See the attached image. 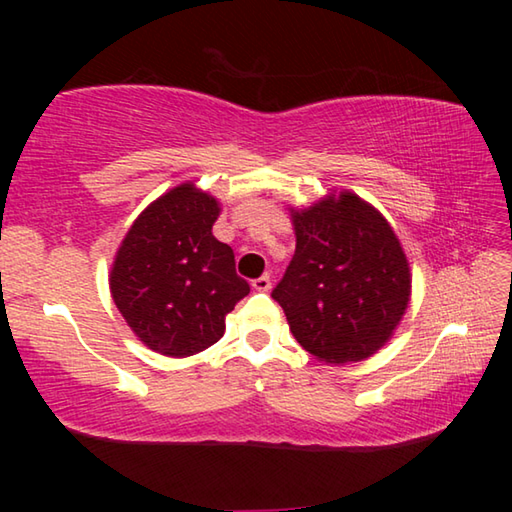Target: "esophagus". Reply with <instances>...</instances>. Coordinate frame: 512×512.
<instances>
[{
  "label": "esophagus",
  "instance_id": "obj_1",
  "mask_svg": "<svg viewBox=\"0 0 512 512\" xmlns=\"http://www.w3.org/2000/svg\"><path fill=\"white\" fill-rule=\"evenodd\" d=\"M253 289L266 293L268 289H271V275H262V277H257V280H253Z\"/></svg>",
  "mask_w": 512,
  "mask_h": 512
}]
</instances>
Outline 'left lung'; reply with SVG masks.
<instances>
[{
    "label": "left lung",
    "mask_w": 512,
    "mask_h": 512,
    "mask_svg": "<svg viewBox=\"0 0 512 512\" xmlns=\"http://www.w3.org/2000/svg\"><path fill=\"white\" fill-rule=\"evenodd\" d=\"M291 223L296 255L273 289L291 334L325 363L372 357L411 300V266L391 223L348 189L291 207Z\"/></svg>",
    "instance_id": "1"
}]
</instances>
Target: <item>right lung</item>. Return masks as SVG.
<instances>
[{
  "mask_svg": "<svg viewBox=\"0 0 512 512\" xmlns=\"http://www.w3.org/2000/svg\"><path fill=\"white\" fill-rule=\"evenodd\" d=\"M221 203L183 183L146 205L110 268L112 300L146 348L183 359L210 348L248 296L235 253L212 235Z\"/></svg>",
  "mask_w": 512,
  "mask_h": 512,
  "instance_id": "add662e5",
  "label": "right lung"
}]
</instances>
